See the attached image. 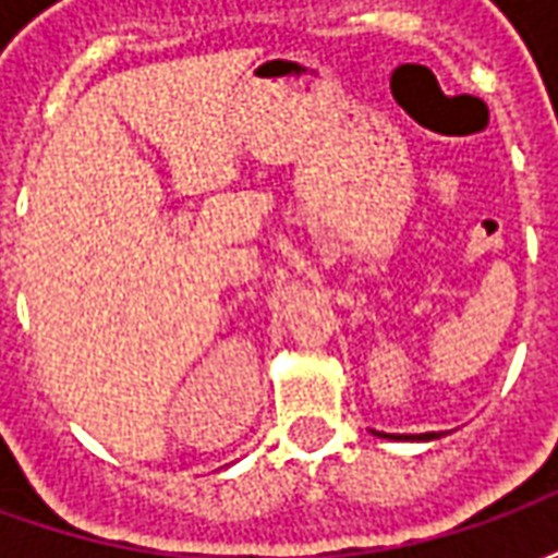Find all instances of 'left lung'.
<instances>
[{
	"label": "left lung",
	"mask_w": 558,
	"mask_h": 558,
	"mask_svg": "<svg viewBox=\"0 0 558 558\" xmlns=\"http://www.w3.org/2000/svg\"><path fill=\"white\" fill-rule=\"evenodd\" d=\"M383 436H388V433H383ZM439 433H421V436H391V439H436Z\"/></svg>",
	"instance_id": "left-lung-1"
}]
</instances>
